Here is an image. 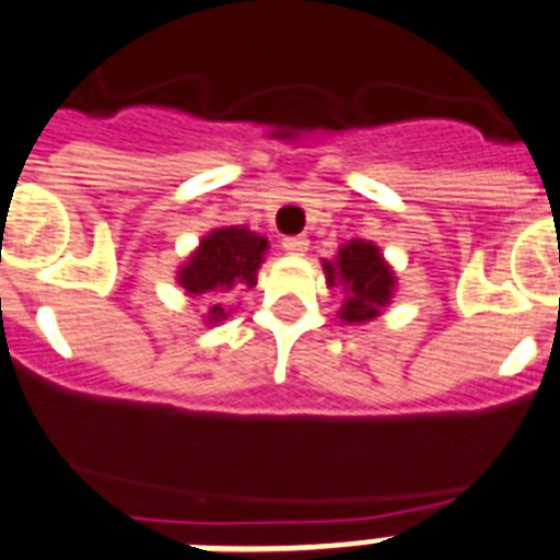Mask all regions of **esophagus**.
I'll list each match as a JSON object with an SVG mask.
<instances>
[{"label":"esophagus","instance_id":"esophagus-1","mask_svg":"<svg viewBox=\"0 0 560 560\" xmlns=\"http://www.w3.org/2000/svg\"><path fill=\"white\" fill-rule=\"evenodd\" d=\"M280 246H283L289 255H305L308 252V237L305 235H289L280 241Z\"/></svg>","mask_w":560,"mask_h":560}]
</instances>
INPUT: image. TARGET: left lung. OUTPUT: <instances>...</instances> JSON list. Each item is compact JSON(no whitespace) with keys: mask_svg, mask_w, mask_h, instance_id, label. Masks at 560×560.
<instances>
[{"mask_svg":"<svg viewBox=\"0 0 560 560\" xmlns=\"http://www.w3.org/2000/svg\"><path fill=\"white\" fill-rule=\"evenodd\" d=\"M325 275H328L330 285L339 280V283H345V291H350L348 303L341 305L339 314L345 323L375 319L378 311L389 303L395 285L393 271L384 264L375 244L361 241V237L341 246L336 264H325Z\"/></svg>","mask_w":560,"mask_h":560,"instance_id":"obj_1","label":"left lung"}]
</instances>
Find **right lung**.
I'll return each instance as SVG.
<instances>
[{"label":"right lung","instance_id":"right-lung-1","mask_svg":"<svg viewBox=\"0 0 560 560\" xmlns=\"http://www.w3.org/2000/svg\"><path fill=\"white\" fill-rule=\"evenodd\" d=\"M269 241L244 226H224L201 241L192 252L190 264L182 266L179 283L187 294H210V291H230L235 285H255L257 269L264 264V252ZM210 319H224V308L212 305Z\"/></svg>","mask_w":560,"mask_h":560}]
</instances>
